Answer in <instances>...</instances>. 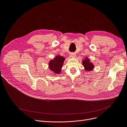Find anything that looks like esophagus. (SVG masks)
<instances>
[{
    "mask_svg": "<svg viewBox=\"0 0 127 127\" xmlns=\"http://www.w3.org/2000/svg\"><path fill=\"white\" fill-rule=\"evenodd\" d=\"M70 57H71V58H75L76 57V55L74 53H70Z\"/></svg>",
    "mask_w": 127,
    "mask_h": 127,
    "instance_id": "obj_1",
    "label": "esophagus"
}]
</instances>
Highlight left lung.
Instances as JSON below:
<instances>
[{
	"label": "left lung",
	"instance_id": "1",
	"mask_svg": "<svg viewBox=\"0 0 127 127\" xmlns=\"http://www.w3.org/2000/svg\"><path fill=\"white\" fill-rule=\"evenodd\" d=\"M82 64L85 68V70L86 71H90L92 70L94 68V66L93 65V63L90 62V60L88 58L84 59L82 61Z\"/></svg>",
	"mask_w": 127,
	"mask_h": 127
}]
</instances>
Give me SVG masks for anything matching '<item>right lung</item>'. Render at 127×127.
<instances>
[{
    "label": "right lung",
    "instance_id": "right-lung-1",
    "mask_svg": "<svg viewBox=\"0 0 127 127\" xmlns=\"http://www.w3.org/2000/svg\"><path fill=\"white\" fill-rule=\"evenodd\" d=\"M65 58L57 56L53 60L49 62V68L56 74H59L61 72V68L65 60Z\"/></svg>",
    "mask_w": 127,
    "mask_h": 127
}]
</instances>
